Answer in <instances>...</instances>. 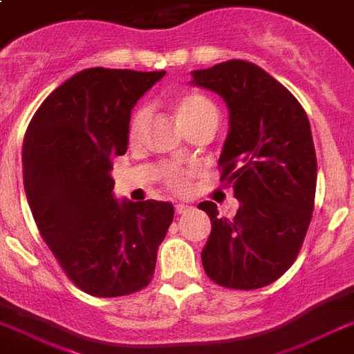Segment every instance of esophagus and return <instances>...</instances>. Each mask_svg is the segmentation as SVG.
Listing matches in <instances>:
<instances>
[{"mask_svg": "<svg viewBox=\"0 0 354 354\" xmlns=\"http://www.w3.org/2000/svg\"><path fill=\"white\" fill-rule=\"evenodd\" d=\"M174 209H176L178 215H182V213L189 212V209H191V206H187V204H176V206H174Z\"/></svg>", "mask_w": 354, "mask_h": 354, "instance_id": "34e87169", "label": "esophagus"}]
</instances>
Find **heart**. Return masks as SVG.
<instances>
[{"instance_id":"heart-1","label":"heart","mask_w":354,"mask_h":354,"mask_svg":"<svg viewBox=\"0 0 354 354\" xmlns=\"http://www.w3.org/2000/svg\"><path fill=\"white\" fill-rule=\"evenodd\" d=\"M147 107H139L135 109L131 118H129L128 124V139L129 142L137 141V137L141 135V129L147 122ZM176 115L178 120L182 122V126L185 128L187 124H191L193 120H198V118L204 117H217V109L215 105L202 94L196 93H187L180 96V100L176 102ZM189 180H191V171L187 169H169L167 171V183L171 185L172 189L176 191H183L187 189Z\"/></svg>"}]
</instances>
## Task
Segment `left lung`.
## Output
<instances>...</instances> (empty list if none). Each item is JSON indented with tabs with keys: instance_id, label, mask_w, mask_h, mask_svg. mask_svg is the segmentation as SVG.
Wrapping results in <instances>:
<instances>
[{
	"instance_id": "8db88e82",
	"label": "left lung",
	"mask_w": 354,
	"mask_h": 354,
	"mask_svg": "<svg viewBox=\"0 0 354 354\" xmlns=\"http://www.w3.org/2000/svg\"><path fill=\"white\" fill-rule=\"evenodd\" d=\"M193 83L228 105L221 182L239 201L234 219L213 202L198 204L212 221L202 266L223 288L258 290L290 269L312 221L317 159L308 117L284 85L247 61L195 70Z\"/></svg>"
}]
</instances>
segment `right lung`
<instances>
[{"instance_id": "add662e5", "label": "right lung", "mask_w": 354, "mask_h": 354, "mask_svg": "<svg viewBox=\"0 0 354 354\" xmlns=\"http://www.w3.org/2000/svg\"><path fill=\"white\" fill-rule=\"evenodd\" d=\"M165 72L88 68L40 104L21 148L24 187L40 236L64 274L94 297L152 282L174 217L169 202L118 204L111 158L128 148L129 115Z\"/></svg>"}]
</instances>
